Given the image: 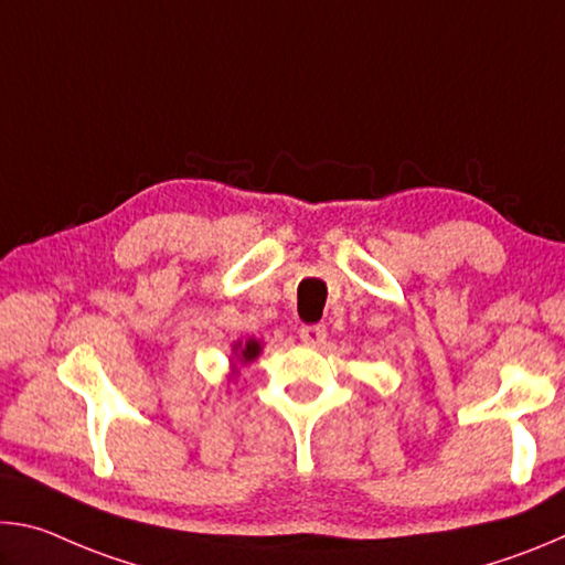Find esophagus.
Here are the masks:
<instances>
[{
  "label": "esophagus",
  "instance_id": "esophagus-1",
  "mask_svg": "<svg viewBox=\"0 0 565 565\" xmlns=\"http://www.w3.org/2000/svg\"><path fill=\"white\" fill-rule=\"evenodd\" d=\"M299 339L303 343H309V347H319L327 339V329L321 327V323H311V327H301L299 329Z\"/></svg>",
  "mask_w": 565,
  "mask_h": 565
}]
</instances>
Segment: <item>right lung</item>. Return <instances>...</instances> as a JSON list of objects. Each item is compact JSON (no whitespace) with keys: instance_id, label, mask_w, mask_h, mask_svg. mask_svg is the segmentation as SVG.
I'll list each match as a JSON object with an SVG mask.
<instances>
[{"instance_id":"obj_1","label":"right lung","mask_w":565,"mask_h":565,"mask_svg":"<svg viewBox=\"0 0 565 565\" xmlns=\"http://www.w3.org/2000/svg\"><path fill=\"white\" fill-rule=\"evenodd\" d=\"M262 353V341H256V339H248V341H238V343H234V359L238 361V363H252L256 356H259Z\"/></svg>"}]
</instances>
